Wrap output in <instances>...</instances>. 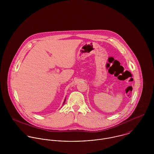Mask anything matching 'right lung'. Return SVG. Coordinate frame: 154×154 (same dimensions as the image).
I'll return each instance as SVG.
<instances>
[{"label": "right lung", "instance_id": "obj_1", "mask_svg": "<svg viewBox=\"0 0 154 154\" xmlns=\"http://www.w3.org/2000/svg\"><path fill=\"white\" fill-rule=\"evenodd\" d=\"M65 100H66V99H65ZM65 101H64V103H63V104H65Z\"/></svg>", "mask_w": 154, "mask_h": 154}]
</instances>
